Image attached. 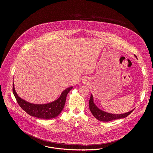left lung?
Listing matches in <instances>:
<instances>
[{
    "mask_svg": "<svg viewBox=\"0 0 153 153\" xmlns=\"http://www.w3.org/2000/svg\"><path fill=\"white\" fill-rule=\"evenodd\" d=\"M134 56L137 58V57L134 55ZM89 107L91 112H92L94 117L97 120L102 121V122H109L111 120L119 119H123L124 117L128 116L131 112L134 110V109H132L130 111L124 113L122 114H112L108 112H105L102 109L99 108L95 104L94 102V97L93 95L91 94L90 100L89 102Z\"/></svg>",
    "mask_w": 153,
    "mask_h": 153,
    "instance_id": "8db88e82",
    "label": "left lung"
}]
</instances>
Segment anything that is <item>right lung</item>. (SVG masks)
<instances>
[{"instance_id":"obj_1","label":"right lung","mask_w":153,"mask_h":153,"mask_svg":"<svg viewBox=\"0 0 153 153\" xmlns=\"http://www.w3.org/2000/svg\"><path fill=\"white\" fill-rule=\"evenodd\" d=\"M72 88L73 87L68 88L62 91L58 99L44 104H33L21 99L15 91L14 82L13 91L19 106L30 116L42 119H50L57 117L61 113L65 104L66 96Z\"/></svg>"}]
</instances>
